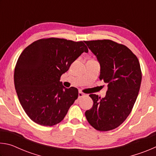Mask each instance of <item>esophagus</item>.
I'll use <instances>...</instances> for the list:
<instances>
[{"label": "esophagus", "instance_id": "1", "mask_svg": "<svg viewBox=\"0 0 156 156\" xmlns=\"http://www.w3.org/2000/svg\"><path fill=\"white\" fill-rule=\"evenodd\" d=\"M84 96V94L83 93L82 91H79L78 92V98H80L83 97Z\"/></svg>", "mask_w": 156, "mask_h": 156}]
</instances>
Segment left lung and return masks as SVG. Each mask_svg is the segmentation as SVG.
<instances>
[{
	"label": "left lung",
	"instance_id": "obj_1",
	"mask_svg": "<svg viewBox=\"0 0 156 156\" xmlns=\"http://www.w3.org/2000/svg\"><path fill=\"white\" fill-rule=\"evenodd\" d=\"M84 43L100 63V80L108 84L105 98L89 95L94 105L86 111V118L98 131L112 130L126 119L135 104L142 80L140 65L136 55L124 44L111 40Z\"/></svg>",
	"mask_w": 156,
	"mask_h": 156
}]
</instances>
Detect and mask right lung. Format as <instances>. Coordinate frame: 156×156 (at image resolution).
<instances>
[{"mask_svg":"<svg viewBox=\"0 0 156 156\" xmlns=\"http://www.w3.org/2000/svg\"><path fill=\"white\" fill-rule=\"evenodd\" d=\"M83 52L88 49L83 41L49 38L34 42L21 53L14 69L15 89L34 122L49 126L64 119L78 91L65 88L60 76Z\"/></svg>","mask_w":156,"mask_h":156,"instance_id":"add662e5","label":"right lung"}]
</instances>
